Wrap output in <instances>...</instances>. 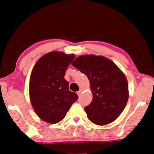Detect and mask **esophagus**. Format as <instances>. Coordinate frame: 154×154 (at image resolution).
Returning <instances> with one entry per match:
<instances>
[{
    "label": "esophagus",
    "instance_id": "esophagus-1",
    "mask_svg": "<svg viewBox=\"0 0 154 154\" xmlns=\"http://www.w3.org/2000/svg\"><path fill=\"white\" fill-rule=\"evenodd\" d=\"M82 89H80V91H78L77 92V94H78V96H80V95L82 94Z\"/></svg>",
    "mask_w": 154,
    "mask_h": 154
}]
</instances>
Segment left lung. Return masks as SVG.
Here are the masks:
<instances>
[{
  "mask_svg": "<svg viewBox=\"0 0 154 154\" xmlns=\"http://www.w3.org/2000/svg\"><path fill=\"white\" fill-rule=\"evenodd\" d=\"M72 65L85 74L90 82L93 99L84 108L88 119L98 125L115 121L129 99L128 82L124 73L113 61L103 56L81 55Z\"/></svg>",
  "mask_w": 154,
  "mask_h": 154,
  "instance_id": "obj_1",
  "label": "left lung"
}]
</instances>
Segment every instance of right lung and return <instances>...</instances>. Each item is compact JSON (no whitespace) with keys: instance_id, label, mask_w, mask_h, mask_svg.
Wrapping results in <instances>:
<instances>
[{"instance_id":"right-lung-1","label":"right lung","mask_w":154,"mask_h":154,"mask_svg":"<svg viewBox=\"0 0 154 154\" xmlns=\"http://www.w3.org/2000/svg\"><path fill=\"white\" fill-rule=\"evenodd\" d=\"M75 55L52 51L40 57L31 74L29 96L34 110L43 121L57 123L65 117L77 100L76 93L69 90L65 72Z\"/></svg>"}]
</instances>
